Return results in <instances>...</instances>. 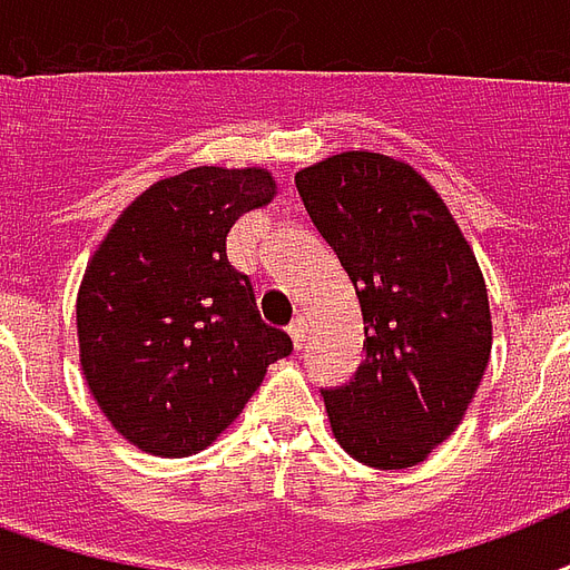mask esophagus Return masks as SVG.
Instances as JSON below:
<instances>
[{
  "instance_id": "1",
  "label": "esophagus",
  "mask_w": 570,
  "mask_h": 570,
  "mask_svg": "<svg viewBox=\"0 0 570 570\" xmlns=\"http://www.w3.org/2000/svg\"><path fill=\"white\" fill-rule=\"evenodd\" d=\"M306 333H308V324H306V317H294L288 326V335H291V342H294V347H303L306 345Z\"/></svg>"
}]
</instances>
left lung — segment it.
<instances>
[{"label": "left lung", "instance_id": "obj_1", "mask_svg": "<svg viewBox=\"0 0 570 570\" xmlns=\"http://www.w3.org/2000/svg\"><path fill=\"white\" fill-rule=\"evenodd\" d=\"M294 184L363 308V365L345 386L321 390L330 428L360 464H419L461 425L491 360L479 262L443 198L407 163L333 154Z\"/></svg>", "mask_w": 570, "mask_h": 570}]
</instances>
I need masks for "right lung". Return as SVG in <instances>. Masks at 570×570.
<instances>
[{"instance_id":"obj_1","label":"right lung","mask_w":570,"mask_h":570,"mask_svg":"<svg viewBox=\"0 0 570 570\" xmlns=\"http://www.w3.org/2000/svg\"><path fill=\"white\" fill-rule=\"evenodd\" d=\"M276 196L267 169L198 166L148 187L109 228L77 294L79 365L127 443L187 458L232 425L291 338L225 255Z\"/></svg>"}]
</instances>
